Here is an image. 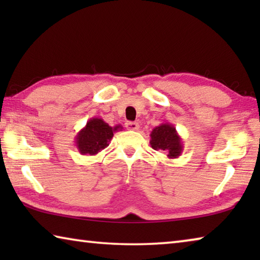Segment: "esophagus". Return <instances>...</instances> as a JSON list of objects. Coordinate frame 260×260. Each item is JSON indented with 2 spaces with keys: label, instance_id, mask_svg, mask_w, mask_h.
<instances>
[{
  "label": "esophagus",
  "instance_id": "34e87169",
  "mask_svg": "<svg viewBox=\"0 0 260 260\" xmlns=\"http://www.w3.org/2000/svg\"><path fill=\"white\" fill-rule=\"evenodd\" d=\"M126 127H127V129H129V131H139L140 125H139V122L128 121V122H126Z\"/></svg>",
  "mask_w": 260,
  "mask_h": 260
}]
</instances>
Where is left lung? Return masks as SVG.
Masks as SVG:
<instances>
[{"instance_id":"8db88e82","label":"left lung","mask_w":260,"mask_h":260,"mask_svg":"<svg viewBox=\"0 0 260 260\" xmlns=\"http://www.w3.org/2000/svg\"><path fill=\"white\" fill-rule=\"evenodd\" d=\"M150 146L157 151L166 152L170 159L180 157L183 151L181 136L178 134L175 127L169 122H162L151 131Z\"/></svg>"}]
</instances>
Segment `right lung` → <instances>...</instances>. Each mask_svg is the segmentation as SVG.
I'll return each mask as SVG.
<instances>
[{
  "label": "right lung",
  "instance_id": "obj_1",
  "mask_svg": "<svg viewBox=\"0 0 260 260\" xmlns=\"http://www.w3.org/2000/svg\"><path fill=\"white\" fill-rule=\"evenodd\" d=\"M122 131L121 125L109 126L101 118H90L76 136V147L81 155L94 156L109 146L113 133Z\"/></svg>",
  "mask_w": 260,
  "mask_h": 260
}]
</instances>
